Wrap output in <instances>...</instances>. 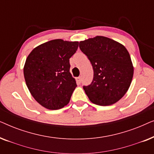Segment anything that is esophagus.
<instances>
[{"mask_svg": "<svg viewBox=\"0 0 154 154\" xmlns=\"http://www.w3.org/2000/svg\"><path fill=\"white\" fill-rule=\"evenodd\" d=\"M76 81H77V83H81V77L79 76V77L76 78Z\"/></svg>", "mask_w": 154, "mask_h": 154, "instance_id": "1", "label": "esophagus"}]
</instances>
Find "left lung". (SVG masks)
Returning a JSON list of instances; mask_svg holds the SVG:
<instances>
[{"label": "left lung", "mask_w": 154, "mask_h": 154, "mask_svg": "<svg viewBox=\"0 0 154 154\" xmlns=\"http://www.w3.org/2000/svg\"><path fill=\"white\" fill-rule=\"evenodd\" d=\"M94 71L93 80L83 86L88 98L94 104L109 106L119 101L129 89L134 73L130 54L121 43L97 36L79 43Z\"/></svg>", "instance_id": "obj_1"}]
</instances>
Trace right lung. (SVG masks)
<instances>
[{
  "instance_id": "obj_1",
  "label": "right lung",
  "mask_w": 154,
  "mask_h": 154,
  "mask_svg": "<svg viewBox=\"0 0 154 154\" xmlns=\"http://www.w3.org/2000/svg\"><path fill=\"white\" fill-rule=\"evenodd\" d=\"M78 47V41L52 40L37 46L27 57L24 66L26 86L45 108L57 110L69 104L77 86L69 59Z\"/></svg>"
}]
</instances>
